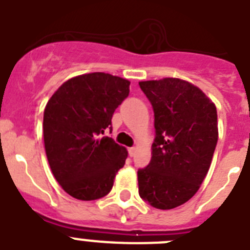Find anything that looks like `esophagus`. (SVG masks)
Returning <instances> with one entry per match:
<instances>
[{"instance_id": "34e87169", "label": "esophagus", "mask_w": 250, "mask_h": 250, "mask_svg": "<svg viewBox=\"0 0 250 250\" xmlns=\"http://www.w3.org/2000/svg\"><path fill=\"white\" fill-rule=\"evenodd\" d=\"M135 147H134V146H132V147H129V150H127V151H129V155L130 156H131V158H132V156H134V155H135Z\"/></svg>"}]
</instances>
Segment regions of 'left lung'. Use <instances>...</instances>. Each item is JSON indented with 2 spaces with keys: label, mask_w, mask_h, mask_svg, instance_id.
Here are the masks:
<instances>
[{
  "label": "left lung",
  "mask_w": 250,
  "mask_h": 250,
  "mask_svg": "<svg viewBox=\"0 0 250 250\" xmlns=\"http://www.w3.org/2000/svg\"><path fill=\"white\" fill-rule=\"evenodd\" d=\"M154 110L151 160L138 170L139 195L156 209L193 198L210 167L218 141L216 107L188 81L167 77L139 83Z\"/></svg>",
  "instance_id": "1"
}]
</instances>
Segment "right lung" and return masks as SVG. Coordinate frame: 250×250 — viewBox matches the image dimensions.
Segmentation results:
<instances>
[{"label":"right lung","instance_id":"add662e5","mask_svg":"<svg viewBox=\"0 0 250 250\" xmlns=\"http://www.w3.org/2000/svg\"><path fill=\"white\" fill-rule=\"evenodd\" d=\"M130 81L104 72L80 75L60 86L43 112V141L51 171L68 195H107L127 151L109 136L114 111L129 96ZM111 132V131H110Z\"/></svg>","mask_w":250,"mask_h":250}]
</instances>
